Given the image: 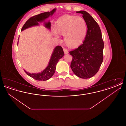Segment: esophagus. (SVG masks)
Segmentation results:
<instances>
[{"label": "esophagus", "instance_id": "obj_1", "mask_svg": "<svg viewBox=\"0 0 126 126\" xmlns=\"http://www.w3.org/2000/svg\"><path fill=\"white\" fill-rule=\"evenodd\" d=\"M63 50H64V53L65 54H67L68 53V50L66 48H64V47H63Z\"/></svg>", "mask_w": 126, "mask_h": 126}]
</instances>
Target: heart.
Here are the masks:
<instances>
[{
  "label": "heart",
  "mask_w": 126,
  "mask_h": 126,
  "mask_svg": "<svg viewBox=\"0 0 126 126\" xmlns=\"http://www.w3.org/2000/svg\"><path fill=\"white\" fill-rule=\"evenodd\" d=\"M55 26L58 33L64 35L65 42L70 47L78 46L83 42L86 35L87 25L85 20L81 17L64 16L58 20ZM57 32L53 30L55 36L59 37Z\"/></svg>",
  "instance_id": "b5f03b06"
}]
</instances>
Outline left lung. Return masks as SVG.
Returning <instances> with one entry per match:
<instances>
[{"label":"left lung","instance_id":"obj_1","mask_svg":"<svg viewBox=\"0 0 126 126\" xmlns=\"http://www.w3.org/2000/svg\"><path fill=\"white\" fill-rule=\"evenodd\" d=\"M76 12L83 14L87 31L83 44L69 52L73 57L70 67L77 76L87 79L94 76L102 65L104 42L100 28L93 17L85 11Z\"/></svg>","mask_w":126,"mask_h":126}]
</instances>
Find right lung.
<instances>
[{"mask_svg":"<svg viewBox=\"0 0 126 126\" xmlns=\"http://www.w3.org/2000/svg\"><path fill=\"white\" fill-rule=\"evenodd\" d=\"M56 11V9H53L50 12H44L36 16H34L29 18L24 24L23 26L21 31H23L30 27L38 25V22H42L45 20L46 18L51 16ZM45 26L48 29H50V22H45ZM64 55V53L62 48L60 46H57L54 48V51L51 58L49 61L48 66L42 72L39 73H32L31 74L26 72L24 70L25 72L30 77L35 79L38 81H46L51 78L54 74L55 71L56 65L59 60L63 57Z\"/></svg>","mask_w":126,"mask_h":126,"instance_id":"right-lung-1","label":"right lung"}]
</instances>
